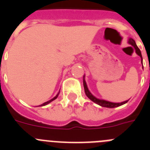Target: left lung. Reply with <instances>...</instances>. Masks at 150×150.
<instances>
[{
    "label": "left lung",
    "instance_id": "obj_1",
    "mask_svg": "<svg viewBox=\"0 0 150 150\" xmlns=\"http://www.w3.org/2000/svg\"><path fill=\"white\" fill-rule=\"evenodd\" d=\"M128 43H129L130 45H132V46H134L135 49V52H136V53L139 55V56L141 58V63L143 64V58H142V55H141V52H140V49L137 47V44L135 43V41L132 38H128ZM83 86H84V89H85V93L86 95V96L88 97V98L90 99L91 100H92L93 102H95V104H98V105L101 106V107H108V108H114V107H120V106L123 105V104H126L127 102L128 101V100H125V101L121 102V103H113V102H110V101H107V100H102V99H98L96 97L94 96L88 90V86H87L86 82L85 80V75L83 76Z\"/></svg>",
    "mask_w": 150,
    "mask_h": 150
}]
</instances>
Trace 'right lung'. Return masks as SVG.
<instances>
[{
  "instance_id": "add662e5",
  "label": "right lung",
  "mask_w": 150,
  "mask_h": 150,
  "mask_svg": "<svg viewBox=\"0 0 150 150\" xmlns=\"http://www.w3.org/2000/svg\"><path fill=\"white\" fill-rule=\"evenodd\" d=\"M59 92H60V91H59ZM59 92L58 94H57L56 95H55V97H54L53 98H52L51 100H48V101H46V102H45V103H43V104H41V105H40V106H41V107H42V106H45V105H47V104H50V102H52V100H55V99L57 98H58V96H59Z\"/></svg>"
}]
</instances>
